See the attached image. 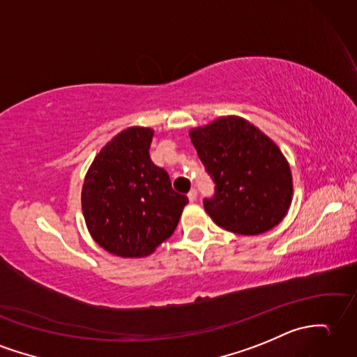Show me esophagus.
Here are the masks:
<instances>
[{"label": "esophagus", "instance_id": "1", "mask_svg": "<svg viewBox=\"0 0 357 357\" xmlns=\"http://www.w3.org/2000/svg\"><path fill=\"white\" fill-rule=\"evenodd\" d=\"M196 199H197V192H196L195 188H192V190H190V193H188V201L190 202H195Z\"/></svg>", "mask_w": 357, "mask_h": 357}]
</instances>
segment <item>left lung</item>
Listing matches in <instances>:
<instances>
[{"mask_svg": "<svg viewBox=\"0 0 357 357\" xmlns=\"http://www.w3.org/2000/svg\"><path fill=\"white\" fill-rule=\"evenodd\" d=\"M188 135L216 182V195L204 201L216 225L259 236L284 219L292 204V172L269 137L237 115L190 129Z\"/></svg>", "mask_w": 357, "mask_h": 357, "instance_id": "obj_1", "label": "left lung"}]
</instances>
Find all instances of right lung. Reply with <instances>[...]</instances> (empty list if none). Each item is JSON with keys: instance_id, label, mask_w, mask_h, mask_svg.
Listing matches in <instances>:
<instances>
[{"instance_id": "obj_1", "label": "right lung", "mask_w": 357, "mask_h": 357, "mask_svg": "<svg viewBox=\"0 0 357 357\" xmlns=\"http://www.w3.org/2000/svg\"><path fill=\"white\" fill-rule=\"evenodd\" d=\"M153 129L132 126L102 147L82 185L94 242L123 259L151 255L175 231L188 199L149 156Z\"/></svg>"}]
</instances>
